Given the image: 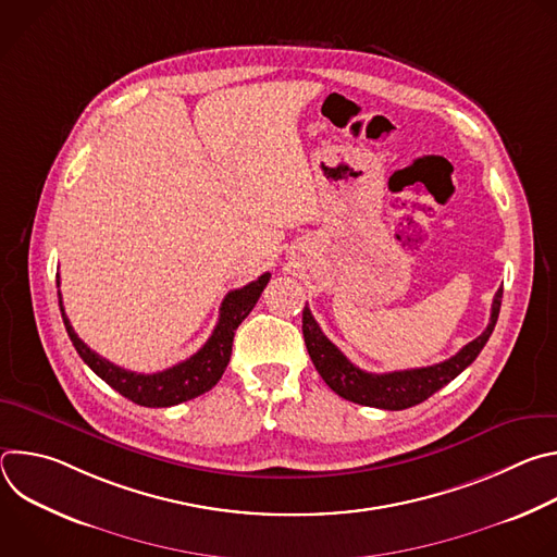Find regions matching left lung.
Returning <instances> with one entry per match:
<instances>
[{
  "label": "left lung",
  "mask_w": 557,
  "mask_h": 557,
  "mask_svg": "<svg viewBox=\"0 0 557 557\" xmlns=\"http://www.w3.org/2000/svg\"><path fill=\"white\" fill-rule=\"evenodd\" d=\"M503 301V286L494 295L492 304V317L490 324L483 331V335L469 342L465 348H460L454 357L428 366V368H412V370H396L385 374H374L357 368L352 361L346 359V355L322 333L320 324L314 322L310 314V308L304 306L301 312V333L308 348V355L322 374L326 385L344 396L346 401L381 408V410H406L412 406L423 404L434 392H438L443 385H447L451 379H456L475 357L481 355L487 339L494 333V326L498 322Z\"/></svg>",
  "instance_id": "obj_1"
}]
</instances>
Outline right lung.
Returning a JSON list of instances; mask_svg holds the SVG:
<instances>
[{"instance_id":"right-lung-1","label":"right lung","mask_w":557,"mask_h":557,"mask_svg":"<svg viewBox=\"0 0 557 557\" xmlns=\"http://www.w3.org/2000/svg\"><path fill=\"white\" fill-rule=\"evenodd\" d=\"M271 273L260 275L256 282L235 288L226 293L220 306V317L218 324L207 339V344L191 355L189 359L163 370V372H153V374H138L132 370H125L121 366H114L112 361L99 357L95 350H90L74 329L70 326V320L65 317L61 293L59 295V308L63 324L67 331V337L72 346L76 348L78 357H82L90 370L101 376L108 385H112L119 394H123L125 399L145 406V408H170L178 406L183 401L196 399V396L209 392L226 370V363L231 359V346H233V335L235 329L243 324L245 317L253 310L258 304L264 286L269 284ZM57 286H59V275H57Z\"/></svg>"}]
</instances>
